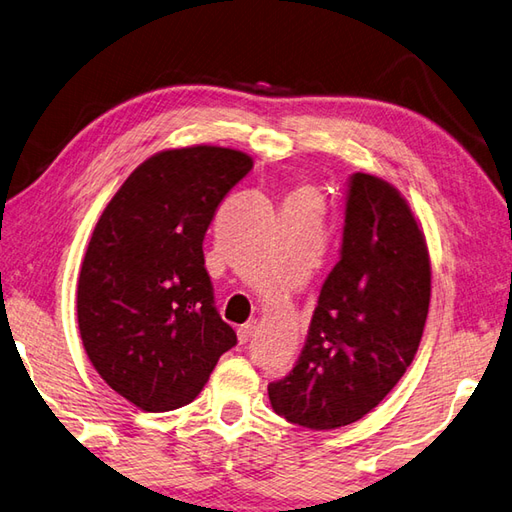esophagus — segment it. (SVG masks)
I'll use <instances>...</instances> for the list:
<instances>
[{"label":"esophagus","instance_id":"34e87169","mask_svg":"<svg viewBox=\"0 0 512 512\" xmlns=\"http://www.w3.org/2000/svg\"><path fill=\"white\" fill-rule=\"evenodd\" d=\"M254 329H256V322H254V320H252V322H247V325H241V327H238V342L245 344V342L252 340V336H254Z\"/></svg>","mask_w":512,"mask_h":512}]
</instances>
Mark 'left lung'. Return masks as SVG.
I'll return each instance as SVG.
<instances>
[{
  "label": "left lung",
  "mask_w": 512,
  "mask_h": 512,
  "mask_svg": "<svg viewBox=\"0 0 512 512\" xmlns=\"http://www.w3.org/2000/svg\"><path fill=\"white\" fill-rule=\"evenodd\" d=\"M431 258L406 198L351 176L342 252L320 289L296 367L271 382V409L311 431L358 422L400 382L420 347Z\"/></svg>",
  "instance_id": "1"
}]
</instances>
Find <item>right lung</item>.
Listing matches in <instances>:
<instances>
[{"instance_id":"add662e5","label":"right lung","mask_w":512,"mask_h":512,"mask_svg":"<svg viewBox=\"0 0 512 512\" xmlns=\"http://www.w3.org/2000/svg\"><path fill=\"white\" fill-rule=\"evenodd\" d=\"M252 168L221 145L161 150L99 216L77 283L79 333L92 367L141 411L190 404L236 344L214 307L203 238Z\"/></svg>"}]
</instances>
